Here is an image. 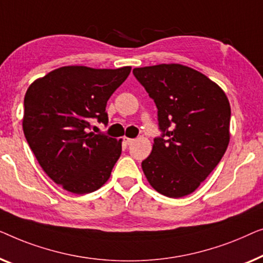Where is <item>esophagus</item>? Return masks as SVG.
<instances>
[{"label": "esophagus", "mask_w": 263, "mask_h": 263, "mask_svg": "<svg viewBox=\"0 0 263 263\" xmlns=\"http://www.w3.org/2000/svg\"><path fill=\"white\" fill-rule=\"evenodd\" d=\"M133 142H135V139L132 138H127V137H124V143L127 144V145H130V144H132Z\"/></svg>", "instance_id": "1"}]
</instances>
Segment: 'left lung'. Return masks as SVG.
<instances>
[{
    "label": "left lung",
    "instance_id": "1",
    "mask_svg": "<svg viewBox=\"0 0 263 263\" xmlns=\"http://www.w3.org/2000/svg\"><path fill=\"white\" fill-rule=\"evenodd\" d=\"M157 107L161 136L142 162L158 193L181 198L197 190L224 156L230 139V103L209 77L181 64L133 69Z\"/></svg>",
    "mask_w": 263,
    "mask_h": 263
}]
</instances>
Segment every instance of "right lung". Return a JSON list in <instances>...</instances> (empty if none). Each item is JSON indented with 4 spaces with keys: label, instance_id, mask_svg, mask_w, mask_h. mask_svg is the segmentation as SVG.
<instances>
[{
    "label": "right lung",
    "instance_id": "obj_1",
    "mask_svg": "<svg viewBox=\"0 0 263 263\" xmlns=\"http://www.w3.org/2000/svg\"><path fill=\"white\" fill-rule=\"evenodd\" d=\"M130 71L131 66H63L26 91L25 137L40 167L65 191L91 193L109 179L121 139L89 130L94 119L108 124L107 101Z\"/></svg>",
    "mask_w": 263,
    "mask_h": 263
}]
</instances>
